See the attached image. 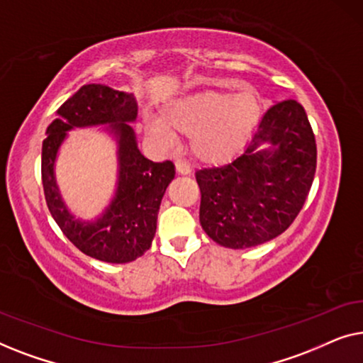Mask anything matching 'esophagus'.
Listing matches in <instances>:
<instances>
[{"label": "esophagus", "mask_w": 363, "mask_h": 363, "mask_svg": "<svg viewBox=\"0 0 363 363\" xmlns=\"http://www.w3.org/2000/svg\"><path fill=\"white\" fill-rule=\"evenodd\" d=\"M175 168H177L178 175H190V173H191L190 165H188V163L183 162V160H177L175 162Z\"/></svg>", "instance_id": "34e87169"}]
</instances>
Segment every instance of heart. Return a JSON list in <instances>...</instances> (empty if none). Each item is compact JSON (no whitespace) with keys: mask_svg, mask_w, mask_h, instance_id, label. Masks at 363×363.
Masks as SVG:
<instances>
[{"mask_svg":"<svg viewBox=\"0 0 363 363\" xmlns=\"http://www.w3.org/2000/svg\"><path fill=\"white\" fill-rule=\"evenodd\" d=\"M262 116V101L252 87L230 96L200 91L163 107L162 117L147 116L143 128L158 145H175L177 133L190 135V152L205 165H221L241 152Z\"/></svg>","mask_w":363,"mask_h":363,"instance_id":"b5f03b06","label":"heart"}]
</instances>
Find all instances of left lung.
I'll use <instances>...</instances> for the list:
<instances>
[{
    "mask_svg": "<svg viewBox=\"0 0 363 363\" xmlns=\"http://www.w3.org/2000/svg\"><path fill=\"white\" fill-rule=\"evenodd\" d=\"M315 163V138L304 107L296 101L274 104L240 157L195 173L201 228L231 250L274 240L302 210Z\"/></svg>",
    "mask_w": 363,
    "mask_h": 363,
    "instance_id": "1",
    "label": "left lung"
}]
</instances>
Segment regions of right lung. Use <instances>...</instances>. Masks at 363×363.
<instances>
[{"instance_id": "1", "label": "right lung", "mask_w": 363, "mask_h": 363, "mask_svg": "<svg viewBox=\"0 0 363 363\" xmlns=\"http://www.w3.org/2000/svg\"><path fill=\"white\" fill-rule=\"evenodd\" d=\"M137 101L106 84H86L57 108L43 142L41 173L49 211L67 240L94 259L122 264L150 250L157 218L167 186L175 178L170 160L152 162L138 150L130 123ZM104 126L118 148L116 191L94 220L76 218L62 200L55 180V162L62 143L74 128Z\"/></svg>"}]
</instances>
